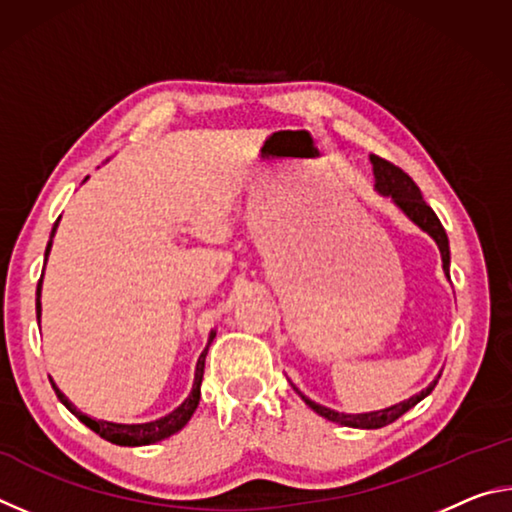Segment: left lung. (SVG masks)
Here are the masks:
<instances>
[{"mask_svg":"<svg viewBox=\"0 0 512 512\" xmlns=\"http://www.w3.org/2000/svg\"><path fill=\"white\" fill-rule=\"evenodd\" d=\"M370 162H372V173H375L377 194L391 198L397 210H402L404 216H409V221H413L422 232H427V235L433 241H436V246L440 250V257H443V271H445L447 280H449V239H447V232L443 228V223L438 221L436 212H433L431 207L424 203L418 185H415L413 180L406 176V173L400 167H395V164L377 158V155H370ZM438 379H440V375L433 379L431 384L424 388V391L409 397V400L388 406V409L370 411V413H339L334 409H327V406L309 400L307 395H302L293 384L291 386H293V391H296L302 397V402H305L311 411H316L318 415H323V418H327V420H332L336 424H343V427H352V429H381V427H386V424L395 422L397 418H402L406 411L413 409V406L418 402H422L424 397H427L433 391V388H436Z\"/></svg>","mask_w":512,"mask_h":512,"instance_id":"obj_1","label":"left lung"}]
</instances>
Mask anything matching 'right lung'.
Masks as SVG:
<instances>
[{"label":"right lung","mask_w":512,"mask_h":512,"mask_svg":"<svg viewBox=\"0 0 512 512\" xmlns=\"http://www.w3.org/2000/svg\"><path fill=\"white\" fill-rule=\"evenodd\" d=\"M88 180V178H85ZM60 221V219H58ZM58 221L54 223V230H51V237H49V244L45 250V262L51 253V244H54V235H56V228H58ZM40 293H42V277L38 282V291H36V316H38V323H40V316H42V302H40ZM216 336V329H212L210 336H207V345L205 350L201 352V357L196 361V372H194V384H192V393L187 395V400L178 406V409H173L171 413L164 415V418L158 420H151V422H140V424H124V422H110V420H94L90 415H85L83 411L76 409V406L67 400V395L60 391L56 386V381L49 377L51 381V388H54L58 400L67 406L69 413H74L76 418H79L85 427H90L94 433H99L101 438H106L108 443L112 445H121V447H142V445H153V443H160V440L173 436V433H178L180 429L185 427L192 418L198 402H201V384H203V370H205V357H207V350H210V345Z\"/></svg>","instance_id":"1"}]
</instances>
